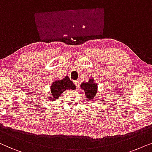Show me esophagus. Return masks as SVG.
Instances as JSON below:
<instances>
[{
  "mask_svg": "<svg viewBox=\"0 0 152 152\" xmlns=\"http://www.w3.org/2000/svg\"><path fill=\"white\" fill-rule=\"evenodd\" d=\"M74 83L75 84V86H76V87H78L79 86V80H74Z\"/></svg>",
  "mask_w": 152,
  "mask_h": 152,
  "instance_id": "34e87169",
  "label": "esophagus"
}]
</instances>
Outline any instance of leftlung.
Listing matches in <instances>:
<instances>
[{
	"mask_svg": "<svg viewBox=\"0 0 152 152\" xmlns=\"http://www.w3.org/2000/svg\"><path fill=\"white\" fill-rule=\"evenodd\" d=\"M80 88L84 90L86 96L89 99H94L96 96L97 91H98V86L95 83L94 78L90 77L88 82L83 83L80 85Z\"/></svg>",
	"mask_w": 152,
	"mask_h": 152,
	"instance_id": "1",
	"label": "left lung"
}]
</instances>
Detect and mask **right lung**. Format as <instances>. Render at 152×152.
<instances>
[{"mask_svg":"<svg viewBox=\"0 0 152 152\" xmlns=\"http://www.w3.org/2000/svg\"><path fill=\"white\" fill-rule=\"evenodd\" d=\"M76 87L73 83L68 76H65L63 79L56 80L52 83L50 86V93L51 95L48 96V100L56 101L59 99L63 92L66 90H75Z\"/></svg>","mask_w":152,"mask_h":152,"instance_id":"obj_1","label":"right lung"}]
</instances>
